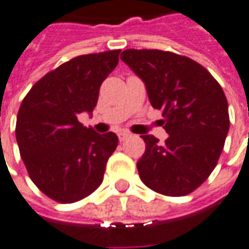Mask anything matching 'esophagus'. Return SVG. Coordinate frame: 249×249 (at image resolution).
I'll use <instances>...</instances> for the list:
<instances>
[{"instance_id":"1","label":"esophagus","mask_w":249,"mask_h":249,"mask_svg":"<svg viewBox=\"0 0 249 249\" xmlns=\"http://www.w3.org/2000/svg\"><path fill=\"white\" fill-rule=\"evenodd\" d=\"M128 137H130L129 132H120V133H119V140H120V142H124V140H126Z\"/></svg>"}]
</instances>
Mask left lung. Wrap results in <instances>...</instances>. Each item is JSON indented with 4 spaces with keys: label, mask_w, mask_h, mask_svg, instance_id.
Masks as SVG:
<instances>
[{
    "label": "left lung",
    "mask_w": 249,
    "mask_h": 249,
    "mask_svg": "<svg viewBox=\"0 0 249 249\" xmlns=\"http://www.w3.org/2000/svg\"><path fill=\"white\" fill-rule=\"evenodd\" d=\"M121 60L142 79L161 110L164 142L144 135L137 161L142 183L170 197L190 194L214 170L229 130L227 97L209 71L193 59L160 50H125Z\"/></svg>",
    "instance_id": "1"
}]
</instances>
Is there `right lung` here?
<instances>
[{
	"label": "right lung",
	"instance_id": "right-lung-1",
	"mask_svg": "<svg viewBox=\"0 0 249 249\" xmlns=\"http://www.w3.org/2000/svg\"><path fill=\"white\" fill-rule=\"evenodd\" d=\"M119 53H89L60 64L35 83L18 109L22 161L32 182L56 202H76L97 190L119 144L116 133L100 135L78 121L82 112L93 113Z\"/></svg>",
	"mask_w": 249,
	"mask_h": 249
}]
</instances>
